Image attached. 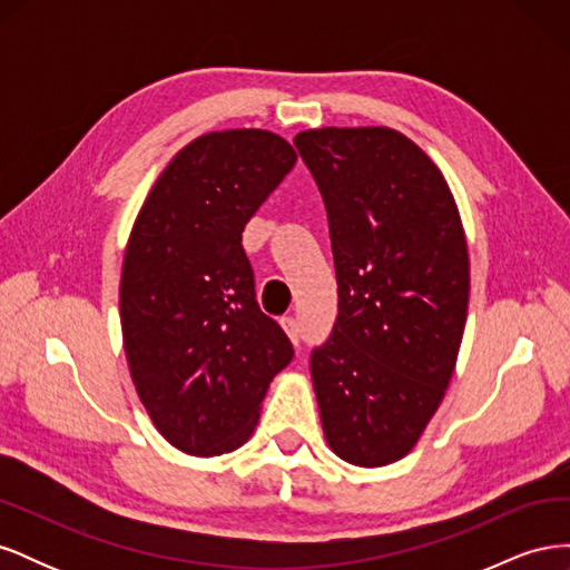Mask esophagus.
<instances>
[{
	"instance_id": "34e87169",
	"label": "esophagus",
	"mask_w": 570,
	"mask_h": 570,
	"mask_svg": "<svg viewBox=\"0 0 570 570\" xmlns=\"http://www.w3.org/2000/svg\"><path fill=\"white\" fill-rule=\"evenodd\" d=\"M281 325H283L285 335L297 344V342H299V325H297V321L292 318V316H283V318H281Z\"/></svg>"
}]
</instances>
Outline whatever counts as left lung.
<instances>
[{
    "label": "left lung",
    "instance_id": "left-lung-1",
    "mask_svg": "<svg viewBox=\"0 0 570 570\" xmlns=\"http://www.w3.org/2000/svg\"><path fill=\"white\" fill-rule=\"evenodd\" d=\"M295 145L323 195L340 295L312 354L323 435L377 469L416 446L454 375L471 292L463 223L442 170L400 130L314 128Z\"/></svg>",
    "mask_w": 570,
    "mask_h": 570
}]
</instances>
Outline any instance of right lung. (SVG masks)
<instances>
[{
    "label": "right lung",
    "mask_w": 570,
    "mask_h": 570,
    "mask_svg": "<svg viewBox=\"0 0 570 570\" xmlns=\"http://www.w3.org/2000/svg\"><path fill=\"white\" fill-rule=\"evenodd\" d=\"M295 164L271 130L204 132L166 164L132 223L118 292L124 350L154 428L185 454L243 446L295 354L258 308L243 249L247 220Z\"/></svg>",
    "instance_id": "add662e5"
}]
</instances>
